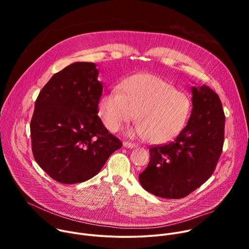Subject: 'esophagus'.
<instances>
[{
    "mask_svg": "<svg viewBox=\"0 0 249 249\" xmlns=\"http://www.w3.org/2000/svg\"><path fill=\"white\" fill-rule=\"evenodd\" d=\"M123 146L126 147V148L132 149V148H135V147H136V144L131 143V142H128V141H125V142H123Z\"/></svg>",
    "mask_w": 249,
    "mask_h": 249,
    "instance_id": "1",
    "label": "esophagus"
}]
</instances>
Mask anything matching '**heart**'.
Segmentation results:
<instances>
[{
    "label": "heart",
    "mask_w": 249,
    "mask_h": 249,
    "mask_svg": "<svg viewBox=\"0 0 249 249\" xmlns=\"http://www.w3.org/2000/svg\"><path fill=\"white\" fill-rule=\"evenodd\" d=\"M191 111L189 97L173 85L150 74L131 76L98 101L104 126L117 132L136 115L137 134L152 144L172 141L183 130Z\"/></svg>",
    "instance_id": "1"
}]
</instances>
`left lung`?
Here are the masks:
<instances>
[{
  "label": "left lung",
  "instance_id": "left-lung-1",
  "mask_svg": "<svg viewBox=\"0 0 249 249\" xmlns=\"http://www.w3.org/2000/svg\"><path fill=\"white\" fill-rule=\"evenodd\" d=\"M192 93L186 127L172 142L150 148V162L139 175L144 189L161 198H184L199 188L223 152L226 117L219 95L206 86Z\"/></svg>",
  "mask_w": 249,
  "mask_h": 249
}]
</instances>
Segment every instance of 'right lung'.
<instances>
[{
  "instance_id": "1",
  "label": "right lung",
  "mask_w": 249,
  "mask_h": 249,
  "mask_svg": "<svg viewBox=\"0 0 249 249\" xmlns=\"http://www.w3.org/2000/svg\"><path fill=\"white\" fill-rule=\"evenodd\" d=\"M93 63L56 73L39 92L30 121L34 160L63 184L87 181L122 147L98 117L102 85Z\"/></svg>"
}]
</instances>
